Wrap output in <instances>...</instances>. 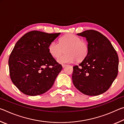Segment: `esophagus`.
<instances>
[{
  "label": "esophagus",
  "instance_id": "34e87169",
  "mask_svg": "<svg viewBox=\"0 0 124 124\" xmlns=\"http://www.w3.org/2000/svg\"><path fill=\"white\" fill-rule=\"evenodd\" d=\"M66 66H67V65L65 64H62V66L63 68H64V67H66Z\"/></svg>",
  "mask_w": 124,
  "mask_h": 124
}]
</instances>
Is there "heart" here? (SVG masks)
<instances>
[{"label":"heart","instance_id":"1","mask_svg":"<svg viewBox=\"0 0 124 124\" xmlns=\"http://www.w3.org/2000/svg\"><path fill=\"white\" fill-rule=\"evenodd\" d=\"M65 54L57 58L60 63H68L76 61L81 62L87 57L89 52L87 42L73 34H67L62 37L59 43L52 41L48 46V50L52 57L57 58L64 51Z\"/></svg>","mask_w":124,"mask_h":124}]
</instances>
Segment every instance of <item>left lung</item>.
Wrapping results in <instances>:
<instances>
[{
  "label": "left lung",
  "mask_w": 124,
  "mask_h": 124,
  "mask_svg": "<svg viewBox=\"0 0 124 124\" xmlns=\"http://www.w3.org/2000/svg\"><path fill=\"white\" fill-rule=\"evenodd\" d=\"M78 35L85 37L89 54L73 67V83L85 95L97 96L109 89L118 73L119 58L110 41L99 32L87 30Z\"/></svg>",
  "instance_id": "obj_1"
}]
</instances>
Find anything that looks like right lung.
Segmentation results:
<instances>
[{"mask_svg": "<svg viewBox=\"0 0 124 124\" xmlns=\"http://www.w3.org/2000/svg\"><path fill=\"white\" fill-rule=\"evenodd\" d=\"M60 33L31 31L15 45L9 58L10 76L25 95L37 96L47 91L61 71V64L48 50L50 43Z\"/></svg>", "mask_w": 124, "mask_h": 124, "instance_id": "obj_1", "label": "right lung"}]
</instances>
